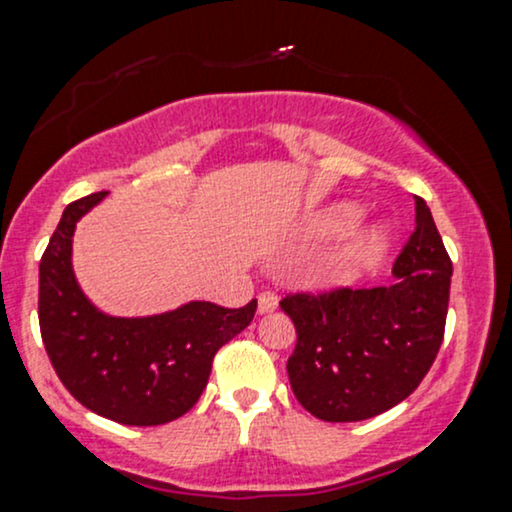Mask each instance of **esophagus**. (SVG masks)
Returning a JSON list of instances; mask_svg holds the SVG:
<instances>
[{
	"label": "esophagus",
	"mask_w": 512,
	"mask_h": 512,
	"mask_svg": "<svg viewBox=\"0 0 512 512\" xmlns=\"http://www.w3.org/2000/svg\"><path fill=\"white\" fill-rule=\"evenodd\" d=\"M276 307H279V295L276 293L262 291L257 295V312H260V315H269V312H274Z\"/></svg>",
	"instance_id": "esophagus-1"
}]
</instances>
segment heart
Returning a JSON list of instances; mask_svg holds the SVG:
<instances>
[{"instance_id":"b5f03b06","label":"heart","mask_w":512,"mask_h":512,"mask_svg":"<svg viewBox=\"0 0 512 512\" xmlns=\"http://www.w3.org/2000/svg\"><path fill=\"white\" fill-rule=\"evenodd\" d=\"M353 217H355L353 205L329 207V209H324V212H319L317 217H312L310 221H307L305 233L312 238L329 236V233L341 231L343 226L350 224ZM377 240H379V231L360 233V236H353L350 240H346V243H343L341 248H338L334 255H331L329 260H326L322 267L317 269L315 283H319V286H336V283L348 279V276L353 274L357 267H360V262L365 260L367 250L372 248Z\"/></svg>"}]
</instances>
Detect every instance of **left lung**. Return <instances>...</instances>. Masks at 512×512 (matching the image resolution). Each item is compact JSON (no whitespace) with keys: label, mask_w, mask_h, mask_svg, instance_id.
Wrapping results in <instances>:
<instances>
[{"label":"left lung","mask_w":512,"mask_h":512,"mask_svg":"<svg viewBox=\"0 0 512 512\" xmlns=\"http://www.w3.org/2000/svg\"><path fill=\"white\" fill-rule=\"evenodd\" d=\"M391 286L286 295L298 343L291 389L324 422H360L391 410L420 386L443 341L453 264L427 202L393 264Z\"/></svg>","instance_id":"obj_1"}]
</instances>
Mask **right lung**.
<instances>
[{"label": "right lung", "instance_id": "add662e5", "mask_svg": "<svg viewBox=\"0 0 512 512\" xmlns=\"http://www.w3.org/2000/svg\"><path fill=\"white\" fill-rule=\"evenodd\" d=\"M107 190L71 202L40 260V334L54 372L80 405L119 424L178 420L205 391L214 353L252 322L257 300L226 310L190 300L150 317L97 310L73 274V233Z\"/></svg>", "mask_w": 512, "mask_h": 512}]
</instances>
